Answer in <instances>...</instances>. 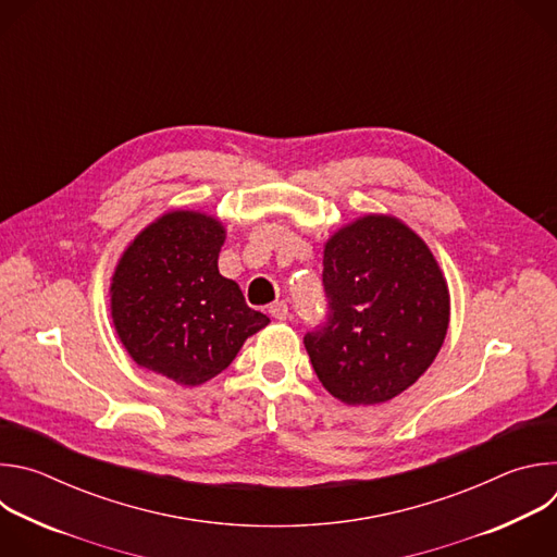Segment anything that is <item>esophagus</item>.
I'll list each match as a JSON object with an SVG mask.
<instances>
[{
  "label": "esophagus",
  "mask_w": 557,
  "mask_h": 557,
  "mask_svg": "<svg viewBox=\"0 0 557 557\" xmlns=\"http://www.w3.org/2000/svg\"><path fill=\"white\" fill-rule=\"evenodd\" d=\"M269 312L275 317V320H286L288 317V306H286V301H275V304H271L269 306Z\"/></svg>",
  "instance_id": "esophagus-1"
}]
</instances>
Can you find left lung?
<instances>
[{
    "instance_id": "obj_1",
    "label": "left lung",
    "mask_w": 557,
    "mask_h": 557,
    "mask_svg": "<svg viewBox=\"0 0 557 557\" xmlns=\"http://www.w3.org/2000/svg\"><path fill=\"white\" fill-rule=\"evenodd\" d=\"M329 322L304 337L317 379L346 406L385 404L436 359L449 326L447 280L423 237L366 213L324 243Z\"/></svg>"
}]
</instances>
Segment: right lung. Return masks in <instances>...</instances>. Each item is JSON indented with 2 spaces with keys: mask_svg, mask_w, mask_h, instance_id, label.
<instances>
[{
  "mask_svg": "<svg viewBox=\"0 0 557 557\" xmlns=\"http://www.w3.org/2000/svg\"><path fill=\"white\" fill-rule=\"evenodd\" d=\"M224 237L215 215L172 209L127 245L110 282V312L136 366L185 387L202 385L269 326L240 286L220 275Z\"/></svg>",
  "mask_w": 557,
  "mask_h": 557,
  "instance_id": "obj_1",
  "label": "right lung"
}]
</instances>
